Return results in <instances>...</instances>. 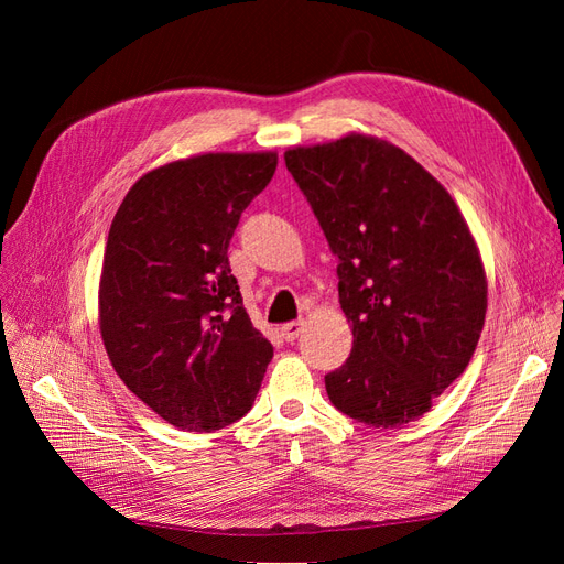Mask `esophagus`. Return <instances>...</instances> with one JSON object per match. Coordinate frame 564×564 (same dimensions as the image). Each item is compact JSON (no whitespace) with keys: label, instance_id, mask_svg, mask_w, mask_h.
Returning a JSON list of instances; mask_svg holds the SVG:
<instances>
[{"label":"esophagus","instance_id":"esophagus-1","mask_svg":"<svg viewBox=\"0 0 564 564\" xmlns=\"http://www.w3.org/2000/svg\"><path fill=\"white\" fill-rule=\"evenodd\" d=\"M301 332H303V322H286V324H282V336L286 340H296L301 336Z\"/></svg>","mask_w":564,"mask_h":564}]
</instances>
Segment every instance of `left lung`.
Here are the masks:
<instances>
[{
    "mask_svg": "<svg viewBox=\"0 0 564 564\" xmlns=\"http://www.w3.org/2000/svg\"><path fill=\"white\" fill-rule=\"evenodd\" d=\"M338 259L352 352L324 377L332 404L373 429L421 419L468 367L487 313L480 251L452 195L377 135L284 152Z\"/></svg>",
    "mask_w": 564,
    "mask_h": 564,
    "instance_id": "1",
    "label": "left lung"
}]
</instances>
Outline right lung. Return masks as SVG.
Returning <instances> with one entry per match:
<instances>
[{"mask_svg": "<svg viewBox=\"0 0 564 564\" xmlns=\"http://www.w3.org/2000/svg\"><path fill=\"white\" fill-rule=\"evenodd\" d=\"M278 152H207L131 185L108 232L98 324L119 379L166 423L212 433L242 419L270 340L242 305L228 247Z\"/></svg>", "mask_w": 564, "mask_h": 564, "instance_id": "obj_1", "label": "right lung"}]
</instances>
